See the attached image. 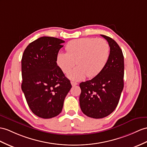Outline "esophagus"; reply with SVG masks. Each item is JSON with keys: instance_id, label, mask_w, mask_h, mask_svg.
<instances>
[{"instance_id": "esophagus-1", "label": "esophagus", "mask_w": 147, "mask_h": 147, "mask_svg": "<svg viewBox=\"0 0 147 147\" xmlns=\"http://www.w3.org/2000/svg\"><path fill=\"white\" fill-rule=\"evenodd\" d=\"M71 85H72V86H75V85H77L78 84L77 83V82H75L71 81Z\"/></svg>"}]
</instances>
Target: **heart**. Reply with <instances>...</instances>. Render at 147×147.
I'll list each match as a JSON object with an SVG mask.
<instances>
[{"label":"heart","mask_w":147,"mask_h":147,"mask_svg":"<svg viewBox=\"0 0 147 147\" xmlns=\"http://www.w3.org/2000/svg\"><path fill=\"white\" fill-rule=\"evenodd\" d=\"M66 53L60 52L56 62L64 74H67L75 65L68 77L73 80H82L87 76L92 78L104 69L110 57V46L103 38H81L71 40L65 47Z\"/></svg>","instance_id":"obj_1"}]
</instances>
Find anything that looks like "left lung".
<instances>
[{
    "label": "left lung",
    "instance_id": "1",
    "mask_svg": "<svg viewBox=\"0 0 147 147\" xmlns=\"http://www.w3.org/2000/svg\"><path fill=\"white\" fill-rule=\"evenodd\" d=\"M110 46V57L104 69L92 80L80 84V109L85 115L102 119L112 113L119 103L123 88L124 57L117 43L101 35Z\"/></svg>",
    "mask_w": 147,
    "mask_h": 147
}]
</instances>
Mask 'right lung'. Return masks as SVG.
Masks as SVG:
<instances>
[{
    "mask_svg": "<svg viewBox=\"0 0 147 147\" xmlns=\"http://www.w3.org/2000/svg\"><path fill=\"white\" fill-rule=\"evenodd\" d=\"M64 42L60 38L42 37L29 44L23 53L21 87L32 112L42 119L55 117L62 112L71 88L56 62Z\"/></svg>",
    "mask_w": 147,
    "mask_h": 147,
    "instance_id": "right-lung-1",
    "label": "right lung"
}]
</instances>
